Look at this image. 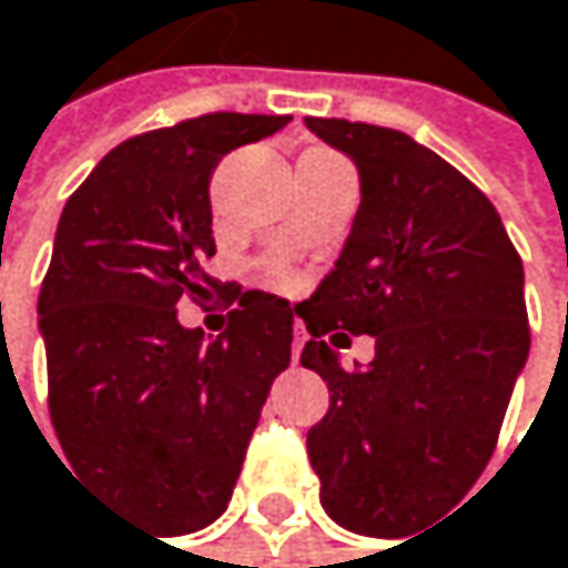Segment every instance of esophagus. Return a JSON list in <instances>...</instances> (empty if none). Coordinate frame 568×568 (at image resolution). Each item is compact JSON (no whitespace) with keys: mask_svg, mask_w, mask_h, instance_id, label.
<instances>
[{"mask_svg":"<svg viewBox=\"0 0 568 568\" xmlns=\"http://www.w3.org/2000/svg\"><path fill=\"white\" fill-rule=\"evenodd\" d=\"M304 341H307V337H304V331L297 327V334H294V347H291V357H294V364L301 361V351H304Z\"/></svg>","mask_w":568,"mask_h":568,"instance_id":"34e87169","label":"esophagus"}]
</instances>
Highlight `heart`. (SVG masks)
Returning a JSON list of instances; mask_svg holds the SVG:
<instances>
[{"instance_id": "obj_1", "label": "heart", "mask_w": 568, "mask_h": 568, "mask_svg": "<svg viewBox=\"0 0 568 568\" xmlns=\"http://www.w3.org/2000/svg\"><path fill=\"white\" fill-rule=\"evenodd\" d=\"M274 281H281V284H287L291 277H287V271H274Z\"/></svg>"}]
</instances>
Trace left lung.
Returning a JSON list of instances; mask_svg holds the SVG:
<instances>
[{
    "instance_id": "left-lung-1",
    "label": "left lung",
    "mask_w": 568,
    "mask_h": 568,
    "mask_svg": "<svg viewBox=\"0 0 568 568\" xmlns=\"http://www.w3.org/2000/svg\"><path fill=\"white\" fill-rule=\"evenodd\" d=\"M307 129L361 171L347 244L294 307L311 334L301 364L331 390L307 456L334 523L404 539L453 509L496 449L529 357L523 261L489 197L436 151L367 122ZM361 333L375 361L341 368Z\"/></svg>"
}]
</instances>
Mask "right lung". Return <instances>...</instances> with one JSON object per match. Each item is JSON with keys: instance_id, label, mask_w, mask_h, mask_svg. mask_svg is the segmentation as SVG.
<instances>
[{"instance_id": "1", "label": "right lung", "mask_w": 568, "mask_h": 568, "mask_svg": "<svg viewBox=\"0 0 568 568\" xmlns=\"http://www.w3.org/2000/svg\"><path fill=\"white\" fill-rule=\"evenodd\" d=\"M287 122L211 112L135 135L59 217L39 291L49 417L72 473L158 536L204 529L227 509L267 390L291 364L294 307L204 271L211 171ZM211 293L232 307L217 342L176 324L181 296Z\"/></svg>"}]
</instances>
